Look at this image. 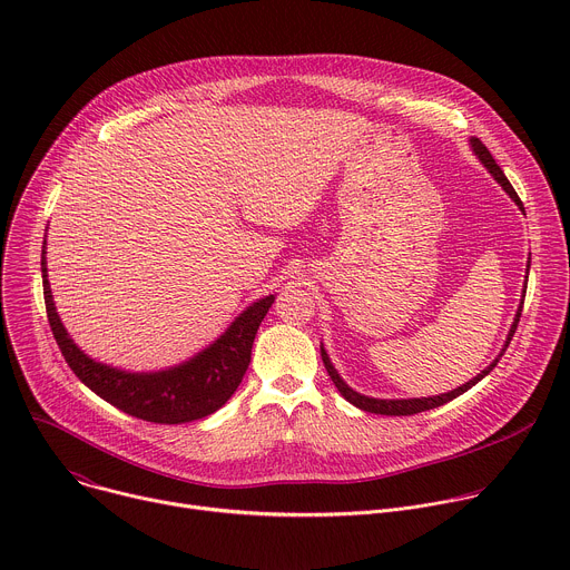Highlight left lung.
Segmentation results:
<instances>
[{"mask_svg": "<svg viewBox=\"0 0 570 570\" xmlns=\"http://www.w3.org/2000/svg\"><path fill=\"white\" fill-rule=\"evenodd\" d=\"M471 141V148H473V153H475V157L482 161V165L487 167V171H490L492 176H494V180L510 194V198L519 205V209L523 212V203H521V198L517 196V191H514V187L510 185V180L505 178V174L501 171V167L497 165V159L492 157V153L487 150V146L478 139V137H471L469 139ZM528 268H530V264H528ZM521 311H523V299H521V306H519V311H517V317H514V322H512V327H510V334H508V341H505V345H503V352L497 356V361L490 365V367H484L478 376H473L471 381H466L464 385H460V387H455V390H451V392H444V394H438V396H422V399H374V396H365V394H361V392H356V390H352L343 379H341V374L336 372V367L332 365V361H330V356H327V352H324V347L320 345V354H322V363H324V367H327V372H330V376H332V381H334V385L338 387V392L350 401V403H354L356 409H361V411H365V413H374V415H417V413H424V411H431V409H438V405H444L446 401H451V399H455V396H460L462 392H466L469 387H473L480 379H484L487 374H490L494 367H497V363L501 361V356L505 354V350H508V345H510V341H512V336H514V332H517V324H519V317H521Z\"/></svg>", "mask_w": 570, "mask_h": 570, "instance_id": "1", "label": "left lung"}]
</instances>
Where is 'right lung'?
I'll use <instances>...</instances> for the list:
<instances>
[{"label":"right lung","instance_id":"obj_1","mask_svg":"<svg viewBox=\"0 0 570 570\" xmlns=\"http://www.w3.org/2000/svg\"><path fill=\"white\" fill-rule=\"evenodd\" d=\"M42 288L49 327L71 372L115 409L153 424L203 420L225 405L250 365L257 330L275 302V295L257 299L229 324L218 341L176 367L159 372H124L92 361L65 332L47 279L45 250Z\"/></svg>","mask_w":570,"mask_h":570}]
</instances>
